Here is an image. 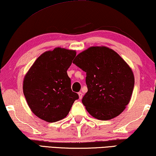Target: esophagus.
I'll return each mask as SVG.
<instances>
[{"mask_svg": "<svg viewBox=\"0 0 156 156\" xmlns=\"http://www.w3.org/2000/svg\"><path fill=\"white\" fill-rule=\"evenodd\" d=\"M78 96H79V99H82L83 98V93L81 92H78Z\"/></svg>", "mask_w": 156, "mask_h": 156, "instance_id": "obj_1", "label": "esophagus"}]
</instances>
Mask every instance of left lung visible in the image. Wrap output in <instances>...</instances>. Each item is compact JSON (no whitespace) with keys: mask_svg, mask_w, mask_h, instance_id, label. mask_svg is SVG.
Wrapping results in <instances>:
<instances>
[{"mask_svg":"<svg viewBox=\"0 0 156 156\" xmlns=\"http://www.w3.org/2000/svg\"><path fill=\"white\" fill-rule=\"evenodd\" d=\"M73 63L86 73L87 92L82 99L88 113L107 120L120 115L131 99L133 72L111 49L90 47L76 56Z\"/></svg>","mask_w":156,"mask_h":156,"instance_id":"left-lung-1","label":"left lung"}]
</instances>
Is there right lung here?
<instances>
[{
  "instance_id": "right-lung-1",
  "label": "right lung",
  "mask_w": 156,
  "mask_h": 156,
  "mask_svg": "<svg viewBox=\"0 0 156 156\" xmlns=\"http://www.w3.org/2000/svg\"><path fill=\"white\" fill-rule=\"evenodd\" d=\"M75 50L57 48L36 60L25 76L23 92L32 112L41 119L53 122L68 115L75 100L67 74Z\"/></svg>"
}]
</instances>
